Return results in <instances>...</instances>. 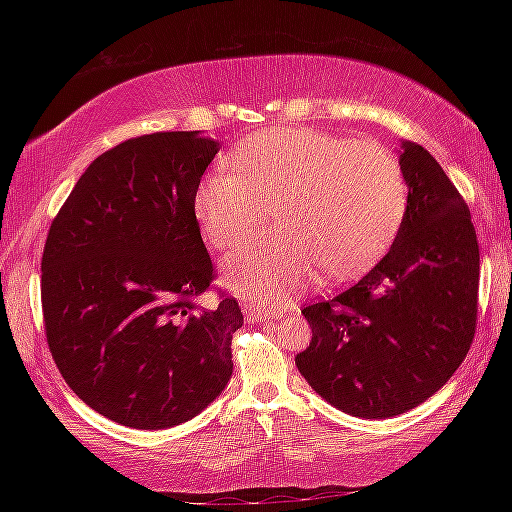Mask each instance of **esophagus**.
<instances>
[{
	"instance_id": "esophagus-1",
	"label": "esophagus",
	"mask_w": 512,
	"mask_h": 512,
	"mask_svg": "<svg viewBox=\"0 0 512 512\" xmlns=\"http://www.w3.org/2000/svg\"><path fill=\"white\" fill-rule=\"evenodd\" d=\"M244 314L248 318L257 320V323H262V320L277 318V316H280V311L266 307V305H257V302H248V305H244Z\"/></svg>"
}]
</instances>
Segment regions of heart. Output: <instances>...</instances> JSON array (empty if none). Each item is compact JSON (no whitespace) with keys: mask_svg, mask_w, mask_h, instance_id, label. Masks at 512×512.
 Returning a JSON list of instances; mask_svg holds the SVG:
<instances>
[{"mask_svg":"<svg viewBox=\"0 0 512 512\" xmlns=\"http://www.w3.org/2000/svg\"><path fill=\"white\" fill-rule=\"evenodd\" d=\"M237 173L214 171L194 196L203 239L230 253L253 239L273 210L277 235L228 262L246 296L284 300L316 266L332 277L368 268L395 237L406 210L400 160L377 140L275 126L232 153Z\"/></svg>","mask_w":512,"mask_h":512,"instance_id":"b5f03b06","label":"heart"}]
</instances>
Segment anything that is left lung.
<instances>
[{"instance_id": "1", "label": "left lung", "mask_w": 512, "mask_h": 512, "mask_svg": "<svg viewBox=\"0 0 512 512\" xmlns=\"http://www.w3.org/2000/svg\"><path fill=\"white\" fill-rule=\"evenodd\" d=\"M409 185L397 237L375 268L302 314L300 375L343 413L393 418L461 366L479 314V241L465 198L424 146L402 142Z\"/></svg>"}]
</instances>
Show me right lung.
Masks as SVG:
<instances>
[{"label":"right lung","mask_w":512,"mask_h":512,"mask_svg":"<svg viewBox=\"0 0 512 512\" xmlns=\"http://www.w3.org/2000/svg\"><path fill=\"white\" fill-rule=\"evenodd\" d=\"M219 142L198 131L131 137L85 169L42 250V323L67 386L124 427L192 420L232 375L237 298L216 268L194 196Z\"/></svg>","instance_id":"right-lung-1"}]
</instances>
